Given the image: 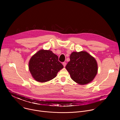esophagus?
I'll return each mask as SVG.
<instances>
[{
	"instance_id": "obj_1",
	"label": "esophagus",
	"mask_w": 120,
	"mask_h": 120,
	"mask_svg": "<svg viewBox=\"0 0 120 120\" xmlns=\"http://www.w3.org/2000/svg\"><path fill=\"white\" fill-rule=\"evenodd\" d=\"M63 64L64 66L65 67V66H66V63H65V62H63Z\"/></svg>"
}]
</instances>
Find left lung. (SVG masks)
<instances>
[{"label":"left lung","mask_w":120,"mask_h":120,"mask_svg":"<svg viewBox=\"0 0 120 120\" xmlns=\"http://www.w3.org/2000/svg\"><path fill=\"white\" fill-rule=\"evenodd\" d=\"M70 60L65 66L71 77L75 82L86 84L96 76L98 66L96 61L86 52H74L70 56Z\"/></svg>","instance_id":"obj_1"}]
</instances>
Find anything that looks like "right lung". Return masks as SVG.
<instances>
[{
    "label": "right lung",
    "mask_w": 120,
    "mask_h": 120,
    "mask_svg": "<svg viewBox=\"0 0 120 120\" xmlns=\"http://www.w3.org/2000/svg\"><path fill=\"white\" fill-rule=\"evenodd\" d=\"M64 67L58 57L52 51L41 50L34 55L29 62V69L36 81L46 82L54 79Z\"/></svg>",
    "instance_id": "add662e5"
}]
</instances>
